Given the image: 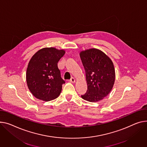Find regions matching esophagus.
<instances>
[{
    "label": "esophagus",
    "mask_w": 147,
    "mask_h": 147,
    "mask_svg": "<svg viewBox=\"0 0 147 147\" xmlns=\"http://www.w3.org/2000/svg\"><path fill=\"white\" fill-rule=\"evenodd\" d=\"M70 82L73 83H75V82H76V80H75L74 78H73V77H71V79L70 80Z\"/></svg>",
    "instance_id": "obj_1"
}]
</instances>
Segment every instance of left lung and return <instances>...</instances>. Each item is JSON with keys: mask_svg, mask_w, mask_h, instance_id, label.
I'll return each instance as SVG.
<instances>
[{"mask_svg": "<svg viewBox=\"0 0 147 147\" xmlns=\"http://www.w3.org/2000/svg\"><path fill=\"white\" fill-rule=\"evenodd\" d=\"M80 56L87 83V90L82 97L90 102H99L108 95L114 85L113 63L105 53L97 48L82 51Z\"/></svg>", "mask_w": 147, "mask_h": 147, "instance_id": "8db88e82", "label": "left lung"}]
</instances>
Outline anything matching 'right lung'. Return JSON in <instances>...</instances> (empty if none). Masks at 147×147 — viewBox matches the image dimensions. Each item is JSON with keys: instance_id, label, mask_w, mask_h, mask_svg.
I'll use <instances>...</instances> for the list:
<instances>
[{"instance_id": "right-lung-1", "label": "right lung", "mask_w": 147, "mask_h": 147, "mask_svg": "<svg viewBox=\"0 0 147 147\" xmlns=\"http://www.w3.org/2000/svg\"><path fill=\"white\" fill-rule=\"evenodd\" d=\"M65 53L63 49L47 47L38 50L31 58L26 80L29 90L36 99L48 102L60 94L65 82L61 79L57 64Z\"/></svg>"}]
</instances>
